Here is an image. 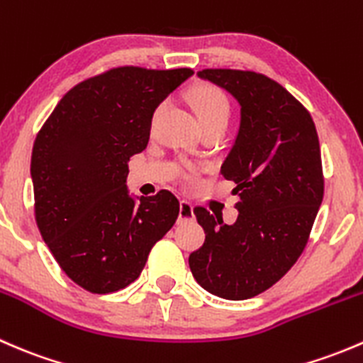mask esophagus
Listing matches in <instances>:
<instances>
[{
    "mask_svg": "<svg viewBox=\"0 0 363 363\" xmlns=\"http://www.w3.org/2000/svg\"><path fill=\"white\" fill-rule=\"evenodd\" d=\"M195 218L193 212V203L189 200H181V208H179V221H189Z\"/></svg>",
    "mask_w": 363,
    "mask_h": 363,
    "instance_id": "esophagus-1",
    "label": "esophagus"
}]
</instances>
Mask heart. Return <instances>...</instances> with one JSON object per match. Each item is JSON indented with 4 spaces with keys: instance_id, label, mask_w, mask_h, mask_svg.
I'll use <instances>...</instances> for the list:
<instances>
[{
    "instance_id": "1",
    "label": "heart",
    "mask_w": 363,
    "mask_h": 363,
    "mask_svg": "<svg viewBox=\"0 0 363 363\" xmlns=\"http://www.w3.org/2000/svg\"><path fill=\"white\" fill-rule=\"evenodd\" d=\"M189 101H191V107L195 111L196 117L202 123V126H208V124L228 123L230 117V101L228 96H226L225 91L221 87L214 86V84L208 82H200L195 84V86L189 89ZM163 111V105H158V107L152 111L151 123L155 124L158 116Z\"/></svg>"
}]
</instances>
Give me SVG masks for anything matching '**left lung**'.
<instances>
[{"mask_svg":"<svg viewBox=\"0 0 363 363\" xmlns=\"http://www.w3.org/2000/svg\"><path fill=\"white\" fill-rule=\"evenodd\" d=\"M199 77L239 100L240 130L221 167L235 182L233 225L195 207L205 242L189 255L200 286L228 300L276 284L300 258L323 200L320 140L309 111L279 82L250 69L205 68Z\"/></svg>","mask_w":363,"mask_h":363,"instance_id":"8db88e82","label":"left lung"}]
</instances>
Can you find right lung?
<instances>
[{
	"instance_id": "1",
	"label": "right lung",
	"mask_w": 363,
	"mask_h": 363,
	"mask_svg": "<svg viewBox=\"0 0 363 363\" xmlns=\"http://www.w3.org/2000/svg\"><path fill=\"white\" fill-rule=\"evenodd\" d=\"M191 68L117 67L65 94L35 138V221L73 283L91 294L123 290L179 216L168 189L128 196V161L149 142L152 111Z\"/></svg>"
}]
</instances>
